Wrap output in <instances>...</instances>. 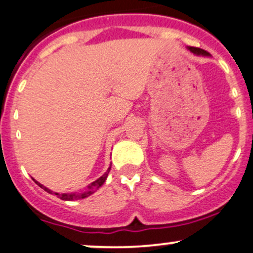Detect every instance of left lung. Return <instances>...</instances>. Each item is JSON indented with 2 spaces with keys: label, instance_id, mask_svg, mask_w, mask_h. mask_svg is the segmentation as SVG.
Here are the masks:
<instances>
[{
  "label": "left lung",
  "instance_id": "1",
  "mask_svg": "<svg viewBox=\"0 0 253 253\" xmlns=\"http://www.w3.org/2000/svg\"><path fill=\"white\" fill-rule=\"evenodd\" d=\"M191 50V51L193 52V54H197V55H209V52L205 51V50L201 49V48H194V46H191V48H188Z\"/></svg>",
  "mask_w": 253,
  "mask_h": 253
}]
</instances>
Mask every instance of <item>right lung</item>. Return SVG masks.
<instances>
[{
  "label": "right lung",
  "instance_id": "add662e5",
  "mask_svg": "<svg viewBox=\"0 0 253 253\" xmlns=\"http://www.w3.org/2000/svg\"><path fill=\"white\" fill-rule=\"evenodd\" d=\"M110 168H112V167L108 168V170L105 171L104 175H102L101 177H99V179H97L96 181H93L92 184H91L90 186H88V187H87V191H85V192H83V193H78V194H76V193H61V194H60V193H55V194H56V196L59 197L60 199H62V201H74V199L86 198V197L91 196V194H92L93 192H95V191L97 190V188H99V187H101L102 185L104 184L105 179H107L108 174H109ZM36 182H37V181H36ZM37 184L40 185V187L43 188L44 191H46V192H49V193H52L51 191L48 190V188H46V187H44V186H43V185H41L40 182H37Z\"/></svg>",
  "mask_w": 253,
  "mask_h": 253
}]
</instances>
